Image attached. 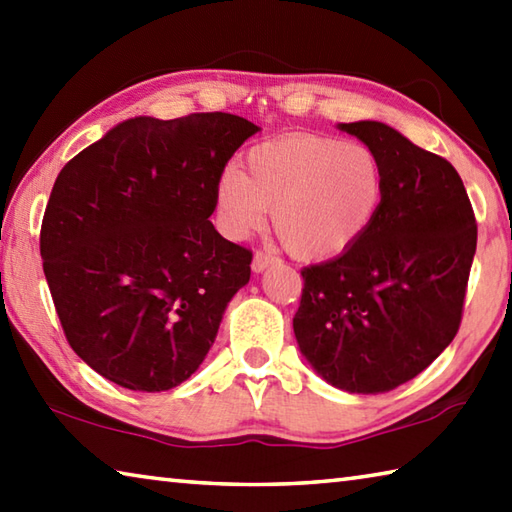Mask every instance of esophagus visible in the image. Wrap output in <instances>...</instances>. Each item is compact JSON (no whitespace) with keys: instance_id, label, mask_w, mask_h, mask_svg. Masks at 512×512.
I'll return each mask as SVG.
<instances>
[{"instance_id":"34e87169","label":"esophagus","mask_w":512,"mask_h":512,"mask_svg":"<svg viewBox=\"0 0 512 512\" xmlns=\"http://www.w3.org/2000/svg\"><path fill=\"white\" fill-rule=\"evenodd\" d=\"M275 262H277V257L273 253H266V250H257L255 257H253V271L255 273H262V271H266V268L271 266V264H275Z\"/></svg>"}]
</instances>
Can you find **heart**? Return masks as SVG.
<instances>
[{
	"label": "heart",
	"instance_id": "1",
	"mask_svg": "<svg viewBox=\"0 0 512 512\" xmlns=\"http://www.w3.org/2000/svg\"><path fill=\"white\" fill-rule=\"evenodd\" d=\"M381 196L384 173L366 144L302 133L253 146L244 171L225 169L214 207L230 239H246L273 210L275 232L293 255L323 259L370 228Z\"/></svg>",
	"mask_w": 512,
	"mask_h": 512
}]
</instances>
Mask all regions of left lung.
Masks as SVG:
<instances>
[{"label":"left lung","instance_id":"left-lung-1","mask_svg":"<svg viewBox=\"0 0 512 512\" xmlns=\"http://www.w3.org/2000/svg\"><path fill=\"white\" fill-rule=\"evenodd\" d=\"M377 155L384 196L339 257L302 268L293 332L327 384L377 395L406 384L454 341L476 253L458 171L381 121L339 124Z\"/></svg>","mask_w":512,"mask_h":512}]
</instances>
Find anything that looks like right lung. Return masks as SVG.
Instances as JSON below:
<instances>
[{"mask_svg": "<svg viewBox=\"0 0 512 512\" xmlns=\"http://www.w3.org/2000/svg\"><path fill=\"white\" fill-rule=\"evenodd\" d=\"M257 131L228 112L135 117L58 173L42 268L67 343L101 377L160 393L207 357L253 262L214 230V189Z\"/></svg>", "mask_w": 512, "mask_h": 512, "instance_id": "add662e5", "label": "right lung"}]
</instances>
